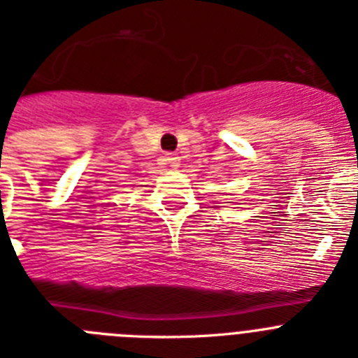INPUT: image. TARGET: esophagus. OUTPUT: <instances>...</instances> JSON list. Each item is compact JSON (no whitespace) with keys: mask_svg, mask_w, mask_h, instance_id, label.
Listing matches in <instances>:
<instances>
[{"mask_svg":"<svg viewBox=\"0 0 358 358\" xmlns=\"http://www.w3.org/2000/svg\"><path fill=\"white\" fill-rule=\"evenodd\" d=\"M167 162L171 164V166H178V157L175 155V153H167Z\"/></svg>","mask_w":358,"mask_h":358,"instance_id":"esophagus-1","label":"esophagus"}]
</instances>
